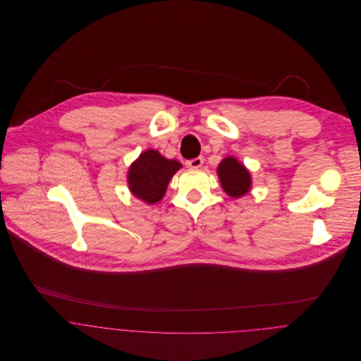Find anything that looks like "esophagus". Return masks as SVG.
I'll use <instances>...</instances> for the list:
<instances>
[{
    "label": "esophagus",
    "instance_id": "esophagus-1",
    "mask_svg": "<svg viewBox=\"0 0 361 361\" xmlns=\"http://www.w3.org/2000/svg\"><path fill=\"white\" fill-rule=\"evenodd\" d=\"M203 157H196V158H192V159H188L186 161V165L189 168H200L203 165Z\"/></svg>",
    "mask_w": 361,
    "mask_h": 361
}]
</instances>
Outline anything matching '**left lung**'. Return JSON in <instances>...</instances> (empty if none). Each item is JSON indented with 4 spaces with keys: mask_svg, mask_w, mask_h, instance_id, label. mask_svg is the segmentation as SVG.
<instances>
[{
    "mask_svg": "<svg viewBox=\"0 0 361 361\" xmlns=\"http://www.w3.org/2000/svg\"><path fill=\"white\" fill-rule=\"evenodd\" d=\"M218 176L224 190L232 197H240L250 189L252 179L249 171L236 158L228 157L218 166Z\"/></svg>",
    "mask_w": 361,
    "mask_h": 361,
    "instance_id": "8db88e82",
    "label": "left lung"
}]
</instances>
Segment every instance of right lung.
I'll use <instances>...</instances> for the list:
<instances>
[{"mask_svg":"<svg viewBox=\"0 0 361 361\" xmlns=\"http://www.w3.org/2000/svg\"><path fill=\"white\" fill-rule=\"evenodd\" d=\"M180 166L176 159H166L155 150H147L129 168V188L136 197L154 204L162 199L169 179Z\"/></svg>","mask_w":361,"mask_h":361,"instance_id":"add662e5","label":"right lung"}]
</instances>
